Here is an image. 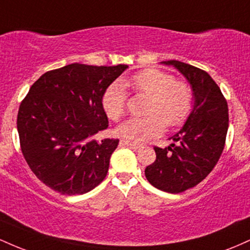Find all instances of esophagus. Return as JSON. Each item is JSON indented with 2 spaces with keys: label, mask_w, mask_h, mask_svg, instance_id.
Instances as JSON below:
<instances>
[{
  "label": "esophagus",
  "mask_w": 250,
  "mask_h": 250,
  "mask_svg": "<svg viewBox=\"0 0 250 250\" xmlns=\"http://www.w3.org/2000/svg\"><path fill=\"white\" fill-rule=\"evenodd\" d=\"M120 145H121V146H125V147H129V148L133 149V150H135V151L140 150V149L142 148V146H141V145H137V143L125 141V140H122V141L120 142Z\"/></svg>",
  "instance_id": "1"
}]
</instances>
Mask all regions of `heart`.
I'll return each mask as SVG.
<instances>
[{
	"mask_svg": "<svg viewBox=\"0 0 250 250\" xmlns=\"http://www.w3.org/2000/svg\"><path fill=\"white\" fill-rule=\"evenodd\" d=\"M123 85H130L136 93L149 97L146 108L148 116L129 119L116 128V134L125 140L147 141L163 133L165 123L170 128L183 125L193 111L194 94L188 83L175 81L173 75L162 70L146 69L128 81L111 83L104 90L102 108L113 121H117L125 111L127 95Z\"/></svg>",
	"mask_w": 250,
	"mask_h": 250,
	"instance_id": "1",
	"label": "heart"
}]
</instances>
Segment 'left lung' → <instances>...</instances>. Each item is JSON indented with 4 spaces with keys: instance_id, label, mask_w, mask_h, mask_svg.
Wrapping results in <instances>:
<instances>
[{
    "instance_id": "left-lung-1",
    "label": "left lung",
    "mask_w": 250,
    "mask_h": 250,
    "mask_svg": "<svg viewBox=\"0 0 250 250\" xmlns=\"http://www.w3.org/2000/svg\"><path fill=\"white\" fill-rule=\"evenodd\" d=\"M188 80L194 94L190 116L165 149L155 147L156 160L146 168L150 185L177 194L199 185L213 170L225 148L229 117L228 104L207 71L176 60L163 61Z\"/></svg>"
}]
</instances>
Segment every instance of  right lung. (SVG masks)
<instances>
[{
	"instance_id": "right-lung-1",
	"label": "right lung",
	"mask_w": 250,
	"mask_h": 250,
	"mask_svg": "<svg viewBox=\"0 0 250 250\" xmlns=\"http://www.w3.org/2000/svg\"><path fill=\"white\" fill-rule=\"evenodd\" d=\"M127 64L71 63L47 71L31 85L17 114L21 150L31 171L63 195L90 191L107 176L119 140H93L108 128L104 90Z\"/></svg>"
}]
</instances>
